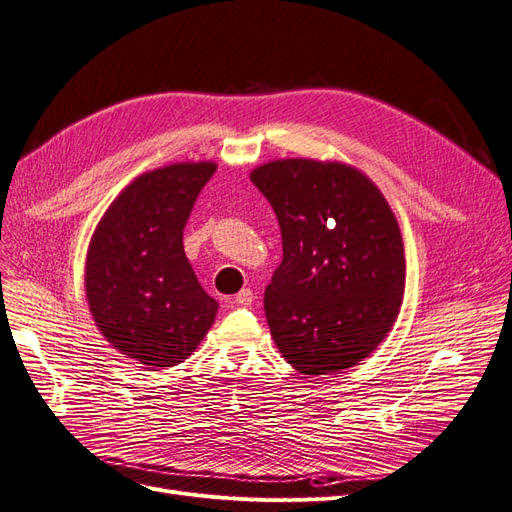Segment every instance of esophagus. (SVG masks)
<instances>
[{
    "label": "esophagus",
    "mask_w": 512,
    "mask_h": 512,
    "mask_svg": "<svg viewBox=\"0 0 512 512\" xmlns=\"http://www.w3.org/2000/svg\"><path fill=\"white\" fill-rule=\"evenodd\" d=\"M235 303L241 307H250L254 303V294L250 288H243L237 296H235Z\"/></svg>",
    "instance_id": "34e87169"
}]
</instances>
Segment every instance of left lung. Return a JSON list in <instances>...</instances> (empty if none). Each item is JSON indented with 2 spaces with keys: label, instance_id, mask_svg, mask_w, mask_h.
<instances>
[{
  "label": "left lung",
  "instance_id": "1",
  "mask_svg": "<svg viewBox=\"0 0 512 512\" xmlns=\"http://www.w3.org/2000/svg\"><path fill=\"white\" fill-rule=\"evenodd\" d=\"M281 228L284 258L264 292L277 349L298 373L362 362L392 330L404 245L375 182L339 161L277 158L250 173Z\"/></svg>",
  "mask_w": 512,
  "mask_h": 512
}]
</instances>
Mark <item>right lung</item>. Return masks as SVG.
Returning a JSON list of instances; mask_svg holds the SVG:
<instances>
[{"label": "right lung", "mask_w": 512, "mask_h": 512, "mask_svg": "<svg viewBox=\"0 0 512 512\" xmlns=\"http://www.w3.org/2000/svg\"><path fill=\"white\" fill-rule=\"evenodd\" d=\"M216 163L146 171L105 209L88 243L84 292L99 332L148 368L184 362L218 313L184 252V226Z\"/></svg>", "instance_id": "obj_1"}]
</instances>
